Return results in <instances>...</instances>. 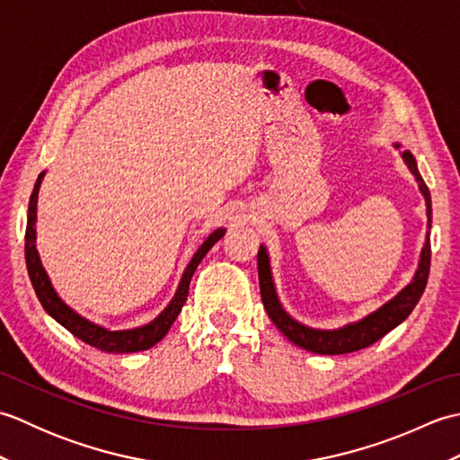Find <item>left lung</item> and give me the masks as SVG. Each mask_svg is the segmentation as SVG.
I'll use <instances>...</instances> for the list:
<instances>
[{
  "instance_id": "left-lung-1",
  "label": "left lung",
  "mask_w": 460,
  "mask_h": 460,
  "mask_svg": "<svg viewBox=\"0 0 460 460\" xmlns=\"http://www.w3.org/2000/svg\"><path fill=\"white\" fill-rule=\"evenodd\" d=\"M399 148V144H394ZM403 162L407 168L411 170L415 180L419 183V190H421L425 205H427V237L425 245L421 249V257H419V267L413 275V280L409 285L397 292V295L385 302L384 306H379L376 312H371L366 318H361L354 324H346L338 330H316L300 324L287 310L282 308L280 300L277 296L275 282H272V272H270V261L267 255L265 245L259 247L257 255V267H259V285H261V298L269 318L275 322V326L285 334L292 344L305 348L308 351H314V354L322 356H336V354H349V351L364 349L371 344H376L379 338H384L387 332H392L395 326L402 324V322L411 314V310L417 306L419 298H421L423 290L427 287L429 279V267H431V193L425 185L421 173L417 170V162L413 154L405 150L402 154Z\"/></svg>"
}]
</instances>
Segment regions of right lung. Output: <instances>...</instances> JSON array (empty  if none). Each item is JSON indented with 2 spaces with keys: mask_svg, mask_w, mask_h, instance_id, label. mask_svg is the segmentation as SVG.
<instances>
[{
  "mask_svg": "<svg viewBox=\"0 0 460 460\" xmlns=\"http://www.w3.org/2000/svg\"><path fill=\"white\" fill-rule=\"evenodd\" d=\"M45 172L39 175L35 181V188L31 193V199H29V211H27V229H25V262H27V270H29V279H31V285L35 288V295L41 302L45 312L51 318H55L58 324L65 326L73 336L83 340L84 344H89L101 351H109V354H134V351H142L148 349L152 346L158 344V341L168 334L170 326L178 318L181 312V306L188 300V292H190V280L193 277L195 269L201 262V259L208 255V251L217 243L223 235L225 229H215L211 235L203 241V245L195 252L193 259L190 261L188 269L183 270L180 287L175 290V295L172 302L165 306L158 316H155L150 324L140 326V328H132V330H109L104 326L94 324V322L83 318L81 314L66 306L61 300V296L57 295L51 280H49L47 272L41 265V259H39V252L35 247V221H37V193L39 188H41V180H43Z\"/></svg>",
  "mask_w": 460,
  "mask_h": 460,
  "instance_id": "right-lung-1",
  "label": "right lung"
}]
</instances>
